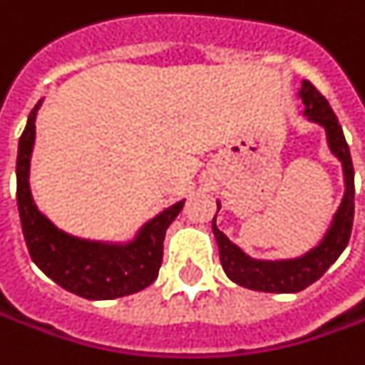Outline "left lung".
I'll return each instance as SVG.
<instances>
[{"instance_id": "obj_1", "label": "left lung", "mask_w": 365, "mask_h": 365, "mask_svg": "<svg viewBox=\"0 0 365 365\" xmlns=\"http://www.w3.org/2000/svg\"><path fill=\"white\" fill-rule=\"evenodd\" d=\"M298 96L304 104V116L326 130L330 152L342 162L344 185H346L342 203L334 213L332 223L322 237V241L314 249H310L308 253L300 255L297 259H282V261H261L243 253L233 241H229V237L223 231H219L215 225V217H217L215 215L213 235L217 241L221 267L229 279L245 289L261 290V292H300L332 267L350 241L351 223H354V164H351L350 148L330 104L310 81H302V88ZM219 207L221 205L217 201V211Z\"/></svg>"}]
</instances>
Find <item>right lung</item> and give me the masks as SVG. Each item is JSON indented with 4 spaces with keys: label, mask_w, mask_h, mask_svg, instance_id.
Returning <instances> with one entry per match:
<instances>
[{
    "label": "right lung",
    "mask_w": 365,
    "mask_h": 365,
    "mask_svg": "<svg viewBox=\"0 0 365 365\" xmlns=\"http://www.w3.org/2000/svg\"><path fill=\"white\" fill-rule=\"evenodd\" d=\"M41 103L29 114L17 150V207L33 262L58 287L88 300H112L144 290L158 279L165 229L182 211L183 201L144 223L128 243L88 241L61 231L35 205L29 185L35 118Z\"/></svg>",
    "instance_id": "add662e5"
}]
</instances>
